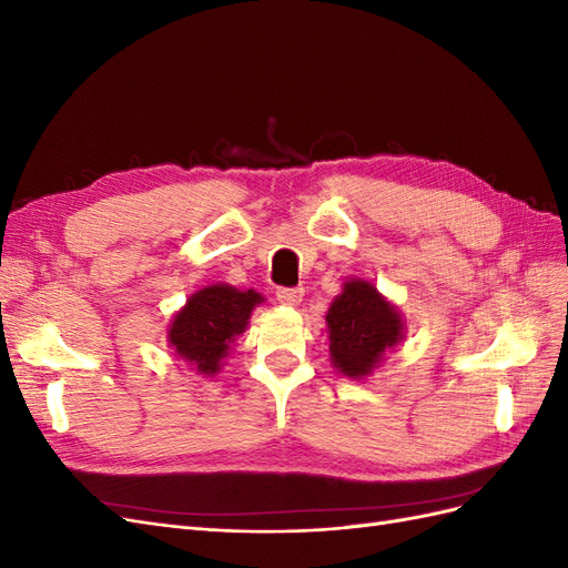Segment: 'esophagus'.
Segmentation results:
<instances>
[{
    "label": "esophagus",
    "instance_id": "esophagus-1",
    "mask_svg": "<svg viewBox=\"0 0 568 568\" xmlns=\"http://www.w3.org/2000/svg\"><path fill=\"white\" fill-rule=\"evenodd\" d=\"M274 294H277V301L284 303V305H298L303 301V288L301 286H291V288L280 286L277 291H274Z\"/></svg>",
    "mask_w": 568,
    "mask_h": 568
}]
</instances>
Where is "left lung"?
I'll return each instance as SVG.
<instances>
[{
  "label": "left lung",
  "instance_id": "8db88e82",
  "mask_svg": "<svg viewBox=\"0 0 568 568\" xmlns=\"http://www.w3.org/2000/svg\"><path fill=\"white\" fill-rule=\"evenodd\" d=\"M332 363L359 379L379 363L386 348L403 336V322L393 305L367 282H348L326 313Z\"/></svg>",
  "mask_w": 568,
  "mask_h": 568
}]
</instances>
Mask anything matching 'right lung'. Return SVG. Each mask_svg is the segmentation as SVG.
<instances>
[{
	"label": "right lung",
	"instance_id": "obj_1",
	"mask_svg": "<svg viewBox=\"0 0 568 568\" xmlns=\"http://www.w3.org/2000/svg\"><path fill=\"white\" fill-rule=\"evenodd\" d=\"M261 301L263 296L255 291H236L227 284L205 286L175 315L170 343L201 374H215L230 343L246 329L251 311Z\"/></svg>",
	"mask_w": 568,
	"mask_h": 568
}]
</instances>
